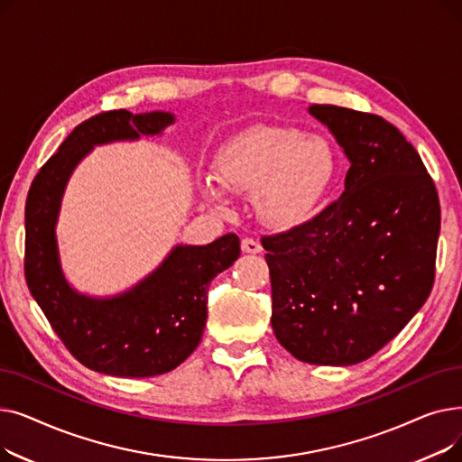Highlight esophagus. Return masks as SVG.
I'll list each match as a JSON object with an SVG mask.
<instances>
[{"mask_svg": "<svg viewBox=\"0 0 462 462\" xmlns=\"http://www.w3.org/2000/svg\"><path fill=\"white\" fill-rule=\"evenodd\" d=\"M241 251H244V253H249V254H256V253H260V251H262V245L258 244L256 239H253V237H245V239H241Z\"/></svg>", "mask_w": 462, "mask_h": 462, "instance_id": "esophagus-1", "label": "esophagus"}]
</instances>
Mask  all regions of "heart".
Wrapping results in <instances>:
<instances>
[{
    "label": "heart",
    "instance_id": "heart-1",
    "mask_svg": "<svg viewBox=\"0 0 462 462\" xmlns=\"http://www.w3.org/2000/svg\"><path fill=\"white\" fill-rule=\"evenodd\" d=\"M333 145L319 134L288 127H254L218 152L215 174L225 189L254 197L262 221L290 228L309 218L333 181ZM206 197L223 206V192L204 183Z\"/></svg>",
    "mask_w": 462,
    "mask_h": 462
}]
</instances>
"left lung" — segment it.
<instances>
[{
	"instance_id": "left-lung-1",
	"label": "left lung",
	"mask_w": 462,
	"mask_h": 462,
	"mask_svg": "<svg viewBox=\"0 0 462 462\" xmlns=\"http://www.w3.org/2000/svg\"><path fill=\"white\" fill-rule=\"evenodd\" d=\"M350 159L345 192L309 221L263 236L279 343L312 365L374 356L427 301L439 190L402 133L369 112L312 105Z\"/></svg>"
}]
</instances>
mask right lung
Segmentation results:
<instances>
[{"mask_svg": "<svg viewBox=\"0 0 462 462\" xmlns=\"http://www.w3.org/2000/svg\"><path fill=\"white\" fill-rule=\"evenodd\" d=\"M172 121L168 112L91 116L41 166L28 192V288L65 348L97 373L145 378L176 369L202 338L209 282L239 258L236 234L209 245H178L148 279L110 300L77 294L61 273L54 228L61 194L79 161L95 143L157 134Z\"/></svg>", "mask_w": 462, "mask_h": 462, "instance_id": "1", "label": "right lung"}]
</instances>
